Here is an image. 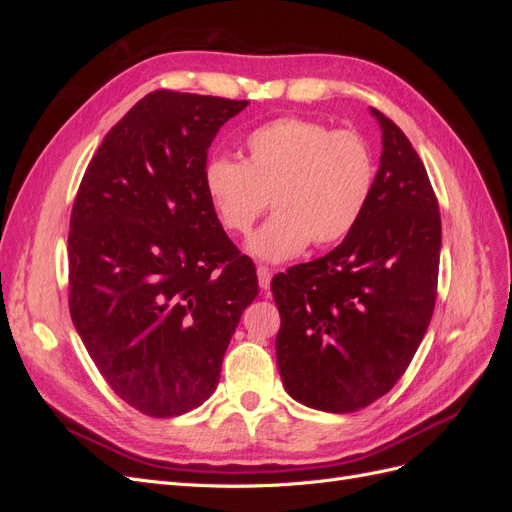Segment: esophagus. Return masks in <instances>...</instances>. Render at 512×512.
Returning a JSON list of instances; mask_svg holds the SVG:
<instances>
[{"label":"esophagus","instance_id":"esophagus-1","mask_svg":"<svg viewBox=\"0 0 512 512\" xmlns=\"http://www.w3.org/2000/svg\"><path fill=\"white\" fill-rule=\"evenodd\" d=\"M256 273H258V284H260V288H262V290H267V288L271 286L273 271H271L269 267H262V265H258Z\"/></svg>","mask_w":512,"mask_h":512}]
</instances>
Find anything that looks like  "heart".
I'll use <instances>...</instances> for the list:
<instances>
[{"mask_svg": "<svg viewBox=\"0 0 512 512\" xmlns=\"http://www.w3.org/2000/svg\"><path fill=\"white\" fill-rule=\"evenodd\" d=\"M376 164L359 132L282 117L245 138V160L215 156L203 181L209 205L232 235H245L265 209L275 215L247 241L267 262L299 256L346 239L369 203Z\"/></svg>", "mask_w": 512, "mask_h": 512, "instance_id": "b5f03b06", "label": "heart"}]
</instances>
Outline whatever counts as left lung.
Masks as SVG:
<instances>
[{
	"mask_svg": "<svg viewBox=\"0 0 512 512\" xmlns=\"http://www.w3.org/2000/svg\"><path fill=\"white\" fill-rule=\"evenodd\" d=\"M380 168L359 224L327 256L277 273V367L299 404L356 412L404 376L436 305L442 224L408 136L371 108Z\"/></svg>",
	"mask_w": 512,
	"mask_h": 512,
	"instance_id": "obj_1",
	"label": "left lung"
}]
</instances>
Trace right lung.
I'll return each mask as SVG.
<instances>
[{
    "mask_svg": "<svg viewBox=\"0 0 512 512\" xmlns=\"http://www.w3.org/2000/svg\"><path fill=\"white\" fill-rule=\"evenodd\" d=\"M247 100L153 91L104 136L76 194L70 316L108 386L156 418L215 391L254 262L205 194L207 151Z\"/></svg>",
    "mask_w": 512,
    "mask_h": 512,
    "instance_id": "1",
    "label": "right lung"
}]
</instances>
